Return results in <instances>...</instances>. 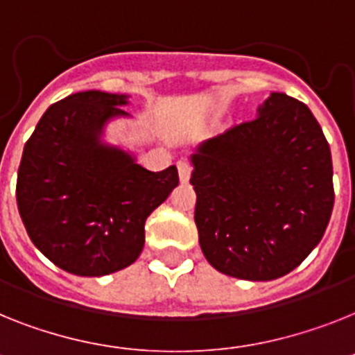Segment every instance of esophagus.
Returning a JSON list of instances; mask_svg holds the SVG:
<instances>
[{
  "label": "esophagus",
  "mask_w": 355,
  "mask_h": 355,
  "mask_svg": "<svg viewBox=\"0 0 355 355\" xmlns=\"http://www.w3.org/2000/svg\"><path fill=\"white\" fill-rule=\"evenodd\" d=\"M177 168H178V177H180V180H182V182H187V180H189V177H191V171H193V166L189 164V160L180 159L177 162Z\"/></svg>",
  "instance_id": "34e87169"
}]
</instances>
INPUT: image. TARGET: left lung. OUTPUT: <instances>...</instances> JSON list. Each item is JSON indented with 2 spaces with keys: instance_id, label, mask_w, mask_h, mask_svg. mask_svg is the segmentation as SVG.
I'll list each match as a JSON object with an SVG mask.
<instances>
[{
  "instance_id": "left-lung-1",
  "label": "left lung",
  "mask_w": 355,
  "mask_h": 355,
  "mask_svg": "<svg viewBox=\"0 0 355 355\" xmlns=\"http://www.w3.org/2000/svg\"><path fill=\"white\" fill-rule=\"evenodd\" d=\"M191 164L198 242L220 272L282 278L323 238L334 207L332 157L300 101L272 92L254 121L202 142Z\"/></svg>"
}]
</instances>
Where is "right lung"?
I'll use <instances>...</instances> for the list:
<instances>
[{
	"label": "right lung",
	"instance_id": "1",
	"mask_svg": "<svg viewBox=\"0 0 355 355\" xmlns=\"http://www.w3.org/2000/svg\"><path fill=\"white\" fill-rule=\"evenodd\" d=\"M128 95L79 92L52 104L26 141L16 198L34 243L59 269L106 276L141 256L144 223L178 186L169 166L150 171L103 141L110 121L130 117Z\"/></svg>",
	"mask_w": 355,
	"mask_h": 355
}]
</instances>
